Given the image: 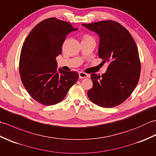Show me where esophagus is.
<instances>
[{"mask_svg":"<svg viewBox=\"0 0 156 156\" xmlns=\"http://www.w3.org/2000/svg\"><path fill=\"white\" fill-rule=\"evenodd\" d=\"M79 78H87L89 77V75L88 74H86V73L83 72H79Z\"/></svg>","mask_w":156,"mask_h":156,"instance_id":"esophagus-1","label":"esophagus"}]
</instances>
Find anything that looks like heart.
<instances>
[{
  "label": "heart",
  "instance_id": "b5f03b06",
  "mask_svg": "<svg viewBox=\"0 0 156 156\" xmlns=\"http://www.w3.org/2000/svg\"><path fill=\"white\" fill-rule=\"evenodd\" d=\"M90 38H92V37H91V36L88 35H85L84 36L83 39H90Z\"/></svg>",
  "mask_w": 156,
  "mask_h": 156
}]
</instances>
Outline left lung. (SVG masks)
Masks as SVG:
<instances>
[{"mask_svg": "<svg viewBox=\"0 0 156 156\" xmlns=\"http://www.w3.org/2000/svg\"><path fill=\"white\" fill-rule=\"evenodd\" d=\"M82 25L99 35L98 56L108 64L102 76L90 74L93 86L88 97L99 107H115L127 100L140 79L141 62L136 44L130 33L116 21Z\"/></svg>", "mask_w": 156, "mask_h": 156, "instance_id": "obj_1", "label": "left lung"}]
</instances>
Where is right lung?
<instances>
[{
	"instance_id": "obj_1",
	"label": "right lung",
	"mask_w": 156,
	"mask_h": 156,
	"mask_svg": "<svg viewBox=\"0 0 156 156\" xmlns=\"http://www.w3.org/2000/svg\"><path fill=\"white\" fill-rule=\"evenodd\" d=\"M76 30L68 22L49 18L35 25L23 43L20 76L29 94L39 103L49 106L61 102L78 80L77 72L58 70L55 61L68 34Z\"/></svg>"
}]
</instances>
